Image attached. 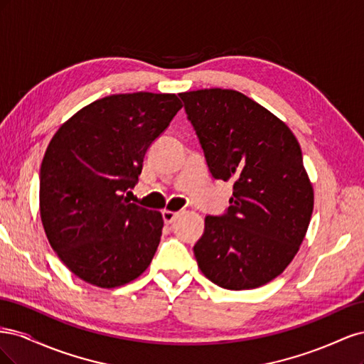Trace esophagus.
<instances>
[{
	"label": "esophagus",
	"mask_w": 364,
	"mask_h": 364,
	"mask_svg": "<svg viewBox=\"0 0 364 364\" xmlns=\"http://www.w3.org/2000/svg\"><path fill=\"white\" fill-rule=\"evenodd\" d=\"M176 215H178V213H174V211H168V209H164V211H162V218H164V222L167 223V225H171V223L174 222Z\"/></svg>",
	"instance_id": "1"
}]
</instances>
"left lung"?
<instances>
[{"mask_svg":"<svg viewBox=\"0 0 364 364\" xmlns=\"http://www.w3.org/2000/svg\"><path fill=\"white\" fill-rule=\"evenodd\" d=\"M215 179L232 181L223 215H206L194 257L228 290L257 289L289 266L306 234L314 193L287 124L234 90L179 94Z\"/></svg>","mask_w":364,"mask_h":364,"instance_id":"8db88e82","label":"left lung"}]
</instances>
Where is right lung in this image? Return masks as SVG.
<instances>
[{"mask_svg":"<svg viewBox=\"0 0 364 364\" xmlns=\"http://www.w3.org/2000/svg\"><path fill=\"white\" fill-rule=\"evenodd\" d=\"M182 103L176 94H115L54 134L41 165V220L75 277L102 289L136 279L155 257L164 220L130 203L147 149Z\"/></svg>","mask_w":364,"mask_h":364,"instance_id":"1","label":"right lung"}]
</instances>
